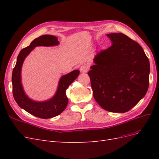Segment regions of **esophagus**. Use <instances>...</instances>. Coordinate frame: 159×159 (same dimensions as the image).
I'll return each mask as SVG.
<instances>
[{
  "label": "esophagus",
  "instance_id": "esophagus-1",
  "mask_svg": "<svg viewBox=\"0 0 159 159\" xmlns=\"http://www.w3.org/2000/svg\"><path fill=\"white\" fill-rule=\"evenodd\" d=\"M80 70L81 73H86V72H88V66L86 65H82L80 67Z\"/></svg>",
  "mask_w": 159,
  "mask_h": 159
}]
</instances>
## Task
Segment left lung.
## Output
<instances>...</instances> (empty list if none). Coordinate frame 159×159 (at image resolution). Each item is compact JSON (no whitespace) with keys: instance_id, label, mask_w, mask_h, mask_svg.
Masks as SVG:
<instances>
[{"instance_id":"left-lung-1","label":"left lung","mask_w":159,"mask_h":159,"mask_svg":"<svg viewBox=\"0 0 159 159\" xmlns=\"http://www.w3.org/2000/svg\"><path fill=\"white\" fill-rule=\"evenodd\" d=\"M107 36L112 45L95 56L88 74L100 106L109 112L125 113L147 93L150 64L142 47L124 34Z\"/></svg>"}]
</instances>
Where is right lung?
Returning <instances> with one entry per match:
<instances>
[{
	"label": "right lung",
	"instance_id": "add662e5",
	"mask_svg": "<svg viewBox=\"0 0 159 159\" xmlns=\"http://www.w3.org/2000/svg\"><path fill=\"white\" fill-rule=\"evenodd\" d=\"M59 44L57 38L52 35H43L34 40L30 46L23 48L17 57L12 75V93L17 104L26 111L37 117L49 119L57 116L64 111L68 103L66 91L68 86L78 78L80 71L76 70L61 76L56 94L45 102H36L26 95L21 83V70L26 57L36 46H52Z\"/></svg>",
	"mask_w": 159,
	"mask_h": 159
}]
</instances>
